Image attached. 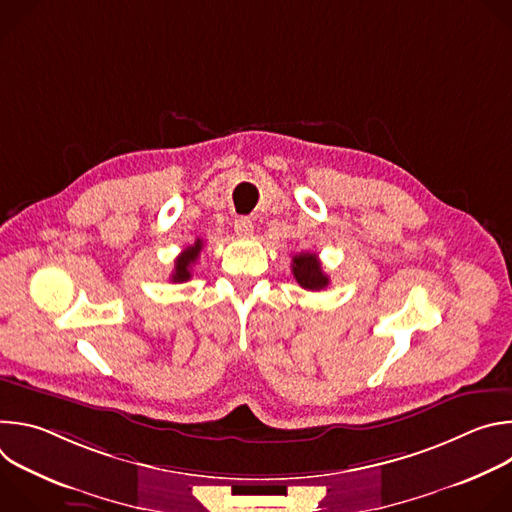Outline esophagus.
I'll return each mask as SVG.
<instances>
[{
	"instance_id": "34e87169",
	"label": "esophagus",
	"mask_w": 512,
	"mask_h": 512,
	"mask_svg": "<svg viewBox=\"0 0 512 512\" xmlns=\"http://www.w3.org/2000/svg\"><path fill=\"white\" fill-rule=\"evenodd\" d=\"M235 233H237L239 237H249V235L253 233V223H251V218H247V216H239L237 221H235Z\"/></svg>"
}]
</instances>
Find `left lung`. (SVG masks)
<instances>
[{
	"label": "left lung",
	"instance_id": "obj_1",
	"mask_svg": "<svg viewBox=\"0 0 512 512\" xmlns=\"http://www.w3.org/2000/svg\"><path fill=\"white\" fill-rule=\"evenodd\" d=\"M291 271H294L296 281L310 291H320L330 283L316 253H298L291 257Z\"/></svg>",
	"mask_w": 512,
	"mask_h": 512
}]
</instances>
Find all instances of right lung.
Wrapping results in <instances>:
<instances>
[{
	"label": "right lung",
	"instance_id": "obj_1",
	"mask_svg": "<svg viewBox=\"0 0 512 512\" xmlns=\"http://www.w3.org/2000/svg\"><path fill=\"white\" fill-rule=\"evenodd\" d=\"M202 247H204L202 239H196V243H194V245L186 247V249L178 255V259L174 261L172 277H170L174 283H182V281H188V279L192 277V273H190V271H192V265L196 263V259H198V255H200Z\"/></svg>",
	"mask_w": 512,
	"mask_h": 512
}]
</instances>
